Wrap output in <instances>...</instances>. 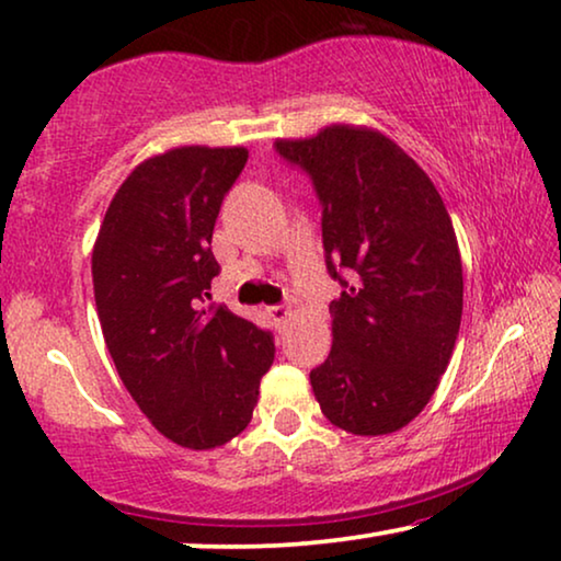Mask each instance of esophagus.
Here are the masks:
<instances>
[{
  "label": "esophagus",
  "mask_w": 561,
  "mask_h": 561,
  "mask_svg": "<svg viewBox=\"0 0 561 561\" xmlns=\"http://www.w3.org/2000/svg\"><path fill=\"white\" fill-rule=\"evenodd\" d=\"M267 317L273 319L275 327H283L288 321V317H290V309H288V306H283V304L267 306Z\"/></svg>",
  "instance_id": "esophagus-1"
}]
</instances>
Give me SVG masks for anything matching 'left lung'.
<instances>
[{
    "label": "left lung",
    "instance_id": "8db88e82",
    "mask_svg": "<svg viewBox=\"0 0 561 561\" xmlns=\"http://www.w3.org/2000/svg\"><path fill=\"white\" fill-rule=\"evenodd\" d=\"M275 152L306 171L321 204L332 352L311 388L334 426L403 428L447 370L462 321V260L439 191L378 129L332 125Z\"/></svg>",
    "mask_w": 561,
    "mask_h": 561
}]
</instances>
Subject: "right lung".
<instances>
[{
    "label": "right lung",
    "instance_id": "obj_1",
    "mask_svg": "<svg viewBox=\"0 0 561 561\" xmlns=\"http://www.w3.org/2000/svg\"><path fill=\"white\" fill-rule=\"evenodd\" d=\"M244 148L186 145L148 158L114 194L91 275L106 350L122 382L168 439L227 444L250 424L273 334L206 306L219 263L211 234Z\"/></svg>",
    "mask_w": 561,
    "mask_h": 561
}]
</instances>
